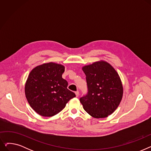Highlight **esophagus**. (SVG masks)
Here are the masks:
<instances>
[{
  "instance_id": "obj_1",
  "label": "esophagus",
  "mask_w": 151,
  "mask_h": 151,
  "mask_svg": "<svg viewBox=\"0 0 151 151\" xmlns=\"http://www.w3.org/2000/svg\"><path fill=\"white\" fill-rule=\"evenodd\" d=\"M75 94H76V97H78L79 96V95H80V92H79V91H76L75 92Z\"/></svg>"
}]
</instances>
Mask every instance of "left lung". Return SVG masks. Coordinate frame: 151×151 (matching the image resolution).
Returning a JSON list of instances; mask_svg holds the SVG:
<instances>
[{"mask_svg":"<svg viewBox=\"0 0 151 151\" xmlns=\"http://www.w3.org/2000/svg\"><path fill=\"white\" fill-rule=\"evenodd\" d=\"M86 76L88 92L80 98L84 109L95 118L111 114L122 100L123 87L115 69L105 61L83 67Z\"/></svg>","mask_w":151,"mask_h":151,"instance_id":"1","label":"left lung"}]
</instances>
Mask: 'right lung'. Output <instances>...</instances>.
Segmentation results:
<instances>
[{
	"label": "right lung",
	"instance_id": "1",
	"mask_svg": "<svg viewBox=\"0 0 151 151\" xmlns=\"http://www.w3.org/2000/svg\"><path fill=\"white\" fill-rule=\"evenodd\" d=\"M62 65L53 62L43 63L30 71L25 85V94L31 108L38 114L51 117L65 107L76 97L67 89L68 83L62 75Z\"/></svg>",
	"mask_w": 151,
	"mask_h": 151
}]
</instances>
